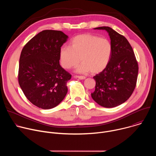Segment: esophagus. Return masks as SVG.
I'll use <instances>...</instances> for the list:
<instances>
[{
    "instance_id": "34e87169",
    "label": "esophagus",
    "mask_w": 156,
    "mask_h": 156,
    "mask_svg": "<svg viewBox=\"0 0 156 156\" xmlns=\"http://www.w3.org/2000/svg\"><path fill=\"white\" fill-rule=\"evenodd\" d=\"M74 77L76 78L80 79V80H84V79L86 78V77L84 76H78V75H76V76H75Z\"/></svg>"
}]
</instances>
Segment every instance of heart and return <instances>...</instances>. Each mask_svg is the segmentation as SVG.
<instances>
[{
	"mask_svg": "<svg viewBox=\"0 0 156 156\" xmlns=\"http://www.w3.org/2000/svg\"><path fill=\"white\" fill-rule=\"evenodd\" d=\"M112 45L106 38L83 34L75 36L70 47H62L59 57L62 67L70 69L83 62L76 69L80 73H98L108 66L112 54Z\"/></svg>",
	"mask_w": 156,
	"mask_h": 156,
	"instance_id": "heart-1",
	"label": "heart"
}]
</instances>
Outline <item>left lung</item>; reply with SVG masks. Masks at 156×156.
<instances>
[{"instance_id":"1","label":"left lung","mask_w":156,"mask_h":156,"mask_svg":"<svg viewBox=\"0 0 156 156\" xmlns=\"http://www.w3.org/2000/svg\"><path fill=\"white\" fill-rule=\"evenodd\" d=\"M94 29L107 31L113 50L108 66L93 77L96 86L91 97L102 107H114L127 101L134 91L138 73V62L125 37L108 27Z\"/></svg>"}]
</instances>
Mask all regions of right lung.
<instances>
[{
    "label": "right lung",
    "mask_w": 156,
    "mask_h": 156,
    "mask_svg": "<svg viewBox=\"0 0 156 156\" xmlns=\"http://www.w3.org/2000/svg\"><path fill=\"white\" fill-rule=\"evenodd\" d=\"M62 31L44 30L21 51L18 83L27 98L42 109L56 107L68 91L72 75L59 63V51L68 39Z\"/></svg>",
    "instance_id": "right-lung-1"
}]
</instances>
